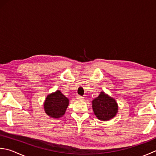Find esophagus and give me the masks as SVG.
<instances>
[{
    "label": "esophagus",
    "mask_w": 156,
    "mask_h": 156,
    "mask_svg": "<svg viewBox=\"0 0 156 156\" xmlns=\"http://www.w3.org/2000/svg\"><path fill=\"white\" fill-rule=\"evenodd\" d=\"M83 98H84V97H82L80 95H77V97H76V99H78V100H82V99H83Z\"/></svg>",
    "instance_id": "obj_1"
}]
</instances>
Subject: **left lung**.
<instances>
[{"instance_id":"1","label":"left lung","mask_w":156,"mask_h":156,"mask_svg":"<svg viewBox=\"0 0 156 156\" xmlns=\"http://www.w3.org/2000/svg\"><path fill=\"white\" fill-rule=\"evenodd\" d=\"M93 109L97 118L106 121L115 116L118 112V105L114 99L101 92L93 101Z\"/></svg>"}]
</instances>
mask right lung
Returning <instances> with one entry per match:
<instances>
[{
    "instance_id": "obj_1",
    "label": "right lung",
    "mask_w": 156,
    "mask_h": 156,
    "mask_svg": "<svg viewBox=\"0 0 156 156\" xmlns=\"http://www.w3.org/2000/svg\"><path fill=\"white\" fill-rule=\"evenodd\" d=\"M68 104V99L57 90L47 96L44 104V111L50 117L59 118L65 114Z\"/></svg>"
}]
</instances>
